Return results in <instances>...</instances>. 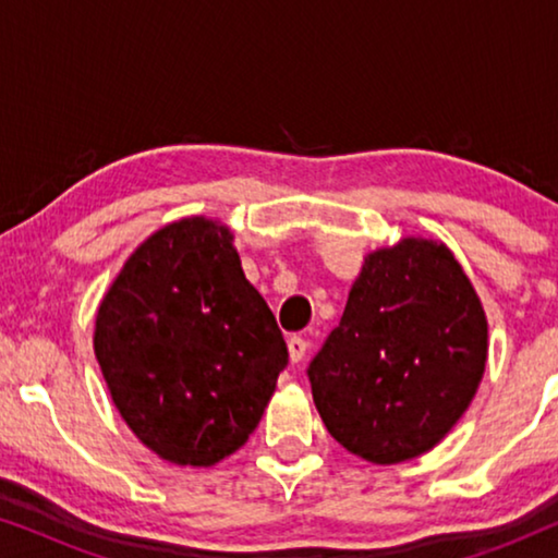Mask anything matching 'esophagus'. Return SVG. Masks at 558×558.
<instances>
[{"instance_id":"obj_1","label":"esophagus","mask_w":558,"mask_h":558,"mask_svg":"<svg viewBox=\"0 0 558 558\" xmlns=\"http://www.w3.org/2000/svg\"><path fill=\"white\" fill-rule=\"evenodd\" d=\"M287 348H289V357H292V363H300L304 355H307V348L310 342L300 338V335H292V338L287 340Z\"/></svg>"}]
</instances>
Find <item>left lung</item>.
I'll return each instance as SVG.
<instances>
[{
    "label": "left lung",
    "instance_id": "obj_1",
    "mask_svg": "<svg viewBox=\"0 0 558 558\" xmlns=\"http://www.w3.org/2000/svg\"><path fill=\"white\" fill-rule=\"evenodd\" d=\"M485 357V312L462 266L441 243L403 239L365 258L307 376L327 432L363 460L393 464L452 429Z\"/></svg>",
    "mask_w": 558,
    "mask_h": 558
}]
</instances>
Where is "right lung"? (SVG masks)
<instances>
[{
    "label": "right lung",
    "instance_id": "obj_1",
    "mask_svg": "<svg viewBox=\"0 0 558 558\" xmlns=\"http://www.w3.org/2000/svg\"><path fill=\"white\" fill-rule=\"evenodd\" d=\"M94 345L129 429L193 468L248 439L289 363L231 233L205 218L165 226L134 251L98 307Z\"/></svg>",
    "mask_w": 558,
    "mask_h": 558
}]
</instances>
